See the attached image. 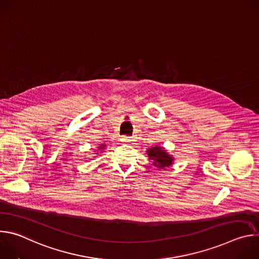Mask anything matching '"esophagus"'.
Segmentation results:
<instances>
[{
	"label": "esophagus",
	"mask_w": 259,
	"mask_h": 259,
	"mask_svg": "<svg viewBox=\"0 0 259 259\" xmlns=\"http://www.w3.org/2000/svg\"><path fill=\"white\" fill-rule=\"evenodd\" d=\"M121 141L123 142H130V141H134L133 137H129V136H122Z\"/></svg>",
	"instance_id": "obj_1"
}]
</instances>
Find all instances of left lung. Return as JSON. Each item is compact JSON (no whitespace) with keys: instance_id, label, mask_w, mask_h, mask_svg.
<instances>
[{"instance_id":"1","label":"left lung","mask_w":259,"mask_h":259,"mask_svg":"<svg viewBox=\"0 0 259 259\" xmlns=\"http://www.w3.org/2000/svg\"><path fill=\"white\" fill-rule=\"evenodd\" d=\"M149 160L153 165L159 169H166L174 163V157L168 153L165 147L161 145H155L146 150Z\"/></svg>"}]
</instances>
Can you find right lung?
I'll return each mask as SVG.
<instances>
[{"instance_id": "1", "label": "right lung", "mask_w": 259, "mask_h": 259, "mask_svg": "<svg viewBox=\"0 0 259 259\" xmlns=\"http://www.w3.org/2000/svg\"><path fill=\"white\" fill-rule=\"evenodd\" d=\"M105 147H106V144H105V143H101V144H99V145L97 146L96 151H95V155H100L102 152H104ZM94 157H95V156H94ZM91 160H93V159H91Z\"/></svg>"}]
</instances>
